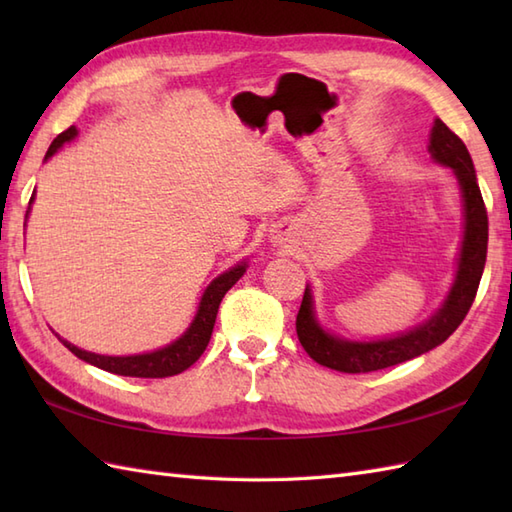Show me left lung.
<instances>
[{"instance_id":"left-lung-1","label":"left lung","mask_w":512,"mask_h":512,"mask_svg":"<svg viewBox=\"0 0 512 512\" xmlns=\"http://www.w3.org/2000/svg\"><path fill=\"white\" fill-rule=\"evenodd\" d=\"M429 151L433 160L453 169L464 200V239L458 259V273H455V281L447 299H444L442 308L429 321L418 325V328L398 334L394 339L358 343L339 339V336H332L321 328L317 317H314L310 288H306L297 314V336L303 350L319 365L345 374H367L405 363L409 358H416L447 341L464 321L466 312L471 310L486 264V206L482 200V191L477 187L469 149H466L460 136H455L440 118H436V123H433Z\"/></svg>"}]
</instances>
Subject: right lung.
Masks as SVG:
<instances>
[{
    "mask_svg": "<svg viewBox=\"0 0 512 512\" xmlns=\"http://www.w3.org/2000/svg\"><path fill=\"white\" fill-rule=\"evenodd\" d=\"M76 136V129L70 127L65 129L63 134L52 140V145L46 151V160L50 156L57 154V151L63 147V143H68ZM32 202V198H30ZM246 273V262H239L231 270H226L220 277H215L209 288L204 290V295L200 299L198 314H195L193 323L187 328L180 339L173 341L167 347H160L156 352H147V354H134V356H103V354H94V352H85L79 350V347L68 343L57 334V339L68 347V350L79 356L81 361L90 363L94 367H101L105 372H112L118 376H134V378H167V376H176L184 369L191 367L202 352L206 350V345L211 341V332L215 325L217 317V308L224 299V295L231 290L237 279Z\"/></svg>",
    "mask_w": 512,
    "mask_h": 512,
    "instance_id": "right-lung-1",
    "label": "right lung"
}]
</instances>
